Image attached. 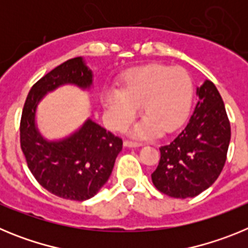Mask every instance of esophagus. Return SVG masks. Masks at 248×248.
Here are the masks:
<instances>
[{
	"label": "esophagus",
	"instance_id": "34e87169",
	"mask_svg": "<svg viewBox=\"0 0 248 248\" xmlns=\"http://www.w3.org/2000/svg\"><path fill=\"white\" fill-rule=\"evenodd\" d=\"M124 146H125V148H139V146H141V144L135 143V141H130V140H125V141H124Z\"/></svg>",
	"mask_w": 248,
	"mask_h": 248
}]
</instances>
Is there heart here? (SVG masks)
<instances>
[{
	"label": "heart",
	"mask_w": 248,
	"mask_h": 248,
	"mask_svg": "<svg viewBox=\"0 0 248 248\" xmlns=\"http://www.w3.org/2000/svg\"><path fill=\"white\" fill-rule=\"evenodd\" d=\"M194 85L183 68L149 64L131 69L123 77L120 89L103 92L105 119L113 129H122L134 119L139 105L145 115L131 129V135L148 138L157 131L171 133L185 122L191 109Z\"/></svg>",
	"instance_id": "obj_1"
}]
</instances>
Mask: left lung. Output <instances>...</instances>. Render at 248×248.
Segmentation results:
<instances>
[{
	"instance_id": "8db88e82",
	"label": "left lung",
	"mask_w": 248,
	"mask_h": 248,
	"mask_svg": "<svg viewBox=\"0 0 248 248\" xmlns=\"http://www.w3.org/2000/svg\"><path fill=\"white\" fill-rule=\"evenodd\" d=\"M189 123L160 148L159 165L151 174L155 187L171 198H194L209 189L226 161L231 128L222 98L211 80L198 87Z\"/></svg>"
}]
</instances>
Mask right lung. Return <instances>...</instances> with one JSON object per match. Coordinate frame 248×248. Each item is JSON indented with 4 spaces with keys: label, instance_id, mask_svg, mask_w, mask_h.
Masks as SVG:
<instances>
[{
    "label": "right lung",
    "instance_id": "add662e5",
    "mask_svg": "<svg viewBox=\"0 0 248 248\" xmlns=\"http://www.w3.org/2000/svg\"><path fill=\"white\" fill-rule=\"evenodd\" d=\"M63 85L93 89V72L83 57L62 63L32 87L22 111L21 148L28 169L46 190L67 200L84 201L108 181L123 141L91 118L64 138L43 137L37 125L38 105Z\"/></svg>",
    "mask_w": 248,
    "mask_h": 248
}]
</instances>
